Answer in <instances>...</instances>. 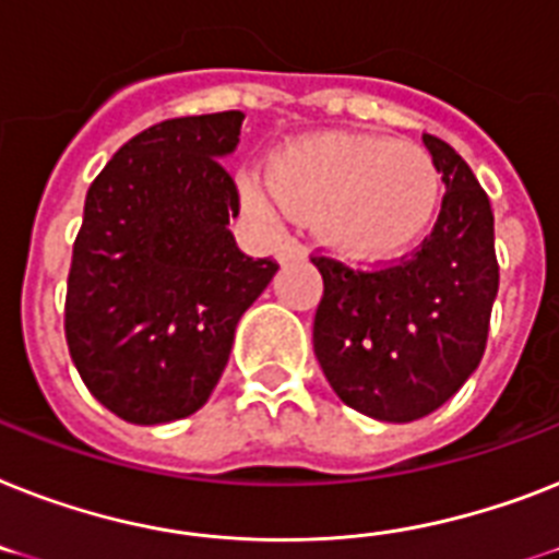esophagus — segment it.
I'll list each match as a JSON object with an SVG mask.
<instances>
[{
    "instance_id": "34e87169",
    "label": "esophagus",
    "mask_w": 559,
    "mask_h": 559,
    "mask_svg": "<svg viewBox=\"0 0 559 559\" xmlns=\"http://www.w3.org/2000/svg\"><path fill=\"white\" fill-rule=\"evenodd\" d=\"M301 258H307V249H304L301 243H295V240H287V243H281L278 247L281 264H284V261H301Z\"/></svg>"
}]
</instances>
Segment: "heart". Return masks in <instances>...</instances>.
Returning a JSON list of instances; mask_svg holds the SVG:
<instances>
[{
    "instance_id": "obj_1",
    "label": "heart",
    "mask_w": 559,
    "mask_h": 559,
    "mask_svg": "<svg viewBox=\"0 0 559 559\" xmlns=\"http://www.w3.org/2000/svg\"><path fill=\"white\" fill-rule=\"evenodd\" d=\"M247 212L275 224L284 212L316 221L321 240L356 261L405 252L433 221L439 171L425 148L347 131L287 140L270 180L240 177Z\"/></svg>"
}]
</instances>
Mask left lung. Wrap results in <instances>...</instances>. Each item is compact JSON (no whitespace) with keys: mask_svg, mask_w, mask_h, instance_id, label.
I'll list each match as a JSON object with an SVG mask.
<instances>
[{"mask_svg":"<svg viewBox=\"0 0 559 559\" xmlns=\"http://www.w3.org/2000/svg\"><path fill=\"white\" fill-rule=\"evenodd\" d=\"M444 198L433 233L396 264L312 255L324 278L312 347L335 396L379 421H413L468 382L500 289L493 212L471 166L425 134Z\"/></svg>","mask_w":559,"mask_h":559,"instance_id":"1","label":"left lung"}]
</instances>
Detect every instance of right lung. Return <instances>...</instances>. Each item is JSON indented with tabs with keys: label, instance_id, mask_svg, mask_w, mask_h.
<instances>
[{
	"label": "right lung",
	"instance_id": "add662e5",
	"mask_svg": "<svg viewBox=\"0 0 559 559\" xmlns=\"http://www.w3.org/2000/svg\"><path fill=\"white\" fill-rule=\"evenodd\" d=\"M240 111L140 131L85 194L66 293V342L99 405L134 425L192 416L233 353L240 316L278 264L229 233L240 198L221 157Z\"/></svg>",
	"mask_w": 559,
	"mask_h": 559
}]
</instances>
